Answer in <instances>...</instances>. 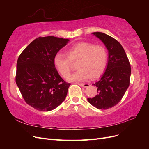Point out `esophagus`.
Instances as JSON below:
<instances>
[{"instance_id":"34e87169","label":"esophagus","mask_w":149,"mask_h":149,"mask_svg":"<svg viewBox=\"0 0 149 149\" xmlns=\"http://www.w3.org/2000/svg\"><path fill=\"white\" fill-rule=\"evenodd\" d=\"M78 85L84 87V88H87L89 86V84L88 83H78Z\"/></svg>"}]
</instances>
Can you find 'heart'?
Listing matches in <instances>:
<instances>
[{
    "label": "heart",
    "instance_id": "heart-1",
    "mask_svg": "<svg viewBox=\"0 0 149 149\" xmlns=\"http://www.w3.org/2000/svg\"><path fill=\"white\" fill-rule=\"evenodd\" d=\"M64 54L57 53L53 59V63L63 77L69 76L73 66L76 63L78 70L71 74L68 81L70 82H81L88 78H98L104 70L107 52L104 47L90 42H81L75 45Z\"/></svg>",
    "mask_w": 149,
    "mask_h": 149
}]
</instances>
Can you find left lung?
Returning <instances> with one entry per match:
<instances>
[{
  "label": "left lung",
  "mask_w": 149,
  "mask_h": 149,
  "mask_svg": "<svg viewBox=\"0 0 149 149\" xmlns=\"http://www.w3.org/2000/svg\"><path fill=\"white\" fill-rule=\"evenodd\" d=\"M107 48L109 56L106 69L100 79L94 84L97 88L95 97L88 102L100 109H107L120 102L130 84L131 68L128 58L120 43L102 32L92 33Z\"/></svg>",
  "instance_id": "1"
}]
</instances>
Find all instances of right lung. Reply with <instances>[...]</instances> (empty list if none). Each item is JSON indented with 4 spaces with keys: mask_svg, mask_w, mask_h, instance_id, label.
Returning <instances> with one entry per match:
<instances>
[{
    "mask_svg": "<svg viewBox=\"0 0 149 149\" xmlns=\"http://www.w3.org/2000/svg\"><path fill=\"white\" fill-rule=\"evenodd\" d=\"M68 42L53 36L38 37L18 58L16 84L25 101L35 109L52 111L65 100L71 84L58 74L53 59Z\"/></svg>",
    "mask_w": 149,
    "mask_h": 149,
    "instance_id": "add662e5",
    "label": "right lung"
}]
</instances>
